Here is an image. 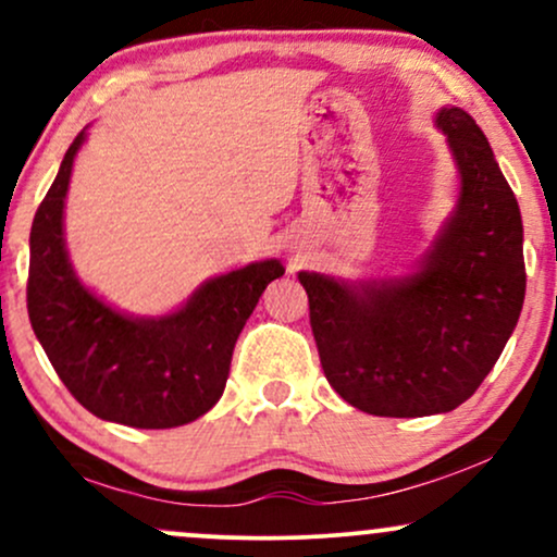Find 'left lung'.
I'll list each match as a JSON object with an SVG mask.
<instances>
[{
  "mask_svg": "<svg viewBox=\"0 0 557 557\" xmlns=\"http://www.w3.org/2000/svg\"><path fill=\"white\" fill-rule=\"evenodd\" d=\"M437 125L461 198L424 267L361 287L298 274L324 376L374 417H432L469 400L500 359L527 293L519 201L487 138L458 107L440 112Z\"/></svg>",
  "mask_w": 557,
  "mask_h": 557,
  "instance_id": "obj_1",
  "label": "left lung"
}]
</instances>
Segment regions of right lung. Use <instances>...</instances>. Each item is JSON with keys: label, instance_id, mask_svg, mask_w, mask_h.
I'll return each mask as SVG.
<instances>
[{"label": "right lung", "instance_id": "right-lung-1", "mask_svg": "<svg viewBox=\"0 0 557 557\" xmlns=\"http://www.w3.org/2000/svg\"><path fill=\"white\" fill-rule=\"evenodd\" d=\"M83 133L70 144L30 227V327L57 376L94 417L136 430H172L209 411L225 389L233 348L280 261L248 264L207 283L164 319H127L75 280L62 207Z\"/></svg>", "mask_w": 557, "mask_h": 557}]
</instances>
